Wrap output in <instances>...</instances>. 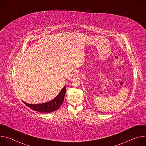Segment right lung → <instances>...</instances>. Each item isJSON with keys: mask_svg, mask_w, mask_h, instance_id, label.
<instances>
[{"mask_svg": "<svg viewBox=\"0 0 146 146\" xmlns=\"http://www.w3.org/2000/svg\"><path fill=\"white\" fill-rule=\"evenodd\" d=\"M66 91V86L62 89L58 95L52 100L48 102L40 104H29L23 101L25 105L31 109L40 113H49L58 110L63 103Z\"/></svg>", "mask_w": 146, "mask_h": 146, "instance_id": "1", "label": "right lung"}]
</instances>
